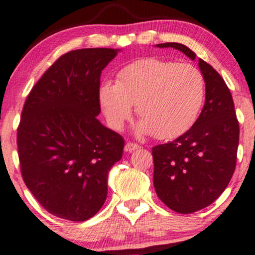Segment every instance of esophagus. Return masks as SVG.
Segmentation results:
<instances>
[{"instance_id": "1", "label": "esophagus", "mask_w": 255, "mask_h": 255, "mask_svg": "<svg viewBox=\"0 0 255 255\" xmlns=\"http://www.w3.org/2000/svg\"><path fill=\"white\" fill-rule=\"evenodd\" d=\"M140 148V145L136 144V143H133V142H127L125 145V150L128 151V152H131L134 150H136V149Z\"/></svg>"}]
</instances>
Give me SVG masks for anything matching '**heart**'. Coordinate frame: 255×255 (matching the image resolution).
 I'll list each match as a JSON object with an SVG mask.
<instances>
[{
    "label": "heart",
    "mask_w": 255,
    "mask_h": 255,
    "mask_svg": "<svg viewBox=\"0 0 255 255\" xmlns=\"http://www.w3.org/2000/svg\"><path fill=\"white\" fill-rule=\"evenodd\" d=\"M205 78L192 64L148 57L119 71L117 84H100L99 97L107 122L120 130L133 105L141 119L137 131L171 140L191 129L205 101Z\"/></svg>",
    "instance_id": "b5f03b06"
}]
</instances>
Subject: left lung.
<instances>
[{"label":"left lung","mask_w":255,"mask_h":255,"mask_svg":"<svg viewBox=\"0 0 255 255\" xmlns=\"http://www.w3.org/2000/svg\"><path fill=\"white\" fill-rule=\"evenodd\" d=\"M174 47L195 60L196 53L179 43ZM205 78V104L198 120L176 140L151 148L154 188L158 198L178 213H192L212 204L232 178L237 164L239 122L229 87L213 67L198 60Z\"/></svg>","instance_id":"1"}]
</instances>
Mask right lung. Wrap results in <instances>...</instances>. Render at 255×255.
Returning <instances> with one entry per match:
<instances>
[{"mask_svg":"<svg viewBox=\"0 0 255 255\" xmlns=\"http://www.w3.org/2000/svg\"><path fill=\"white\" fill-rule=\"evenodd\" d=\"M118 50L70 51L30 91L17 128L21 174L37 202L71 222L90 219L107 197L125 140L100 124L101 71Z\"/></svg>","mask_w":255,"mask_h":255,"instance_id":"right-lung-1","label":"right lung"}]
</instances>
